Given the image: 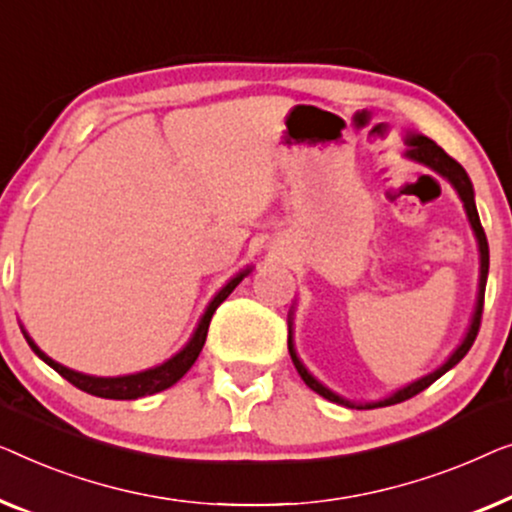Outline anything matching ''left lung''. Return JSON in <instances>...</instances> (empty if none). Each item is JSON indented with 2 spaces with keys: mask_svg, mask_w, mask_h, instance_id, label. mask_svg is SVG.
Masks as SVG:
<instances>
[{
  "mask_svg": "<svg viewBox=\"0 0 512 512\" xmlns=\"http://www.w3.org/2000/svg\"><path fill=\"white\" fill-rule=\"evenodd\" d=\"M406 157L410 160L424 164V167L434 169L436 174H441L443 178H448V181L455 185V190L459 197L464 201V208H466V215H469V222L475 232V239H478V246H480V292H478V304H475V313H473V320H471V327L466 331L462 345H457V350L452 352L448 357V362L443 366H438L434 373H429V376H424L420 380H415V383H410L403 387V390H397L392 394V397H387L383 401H371V403H352L348 399L338 397L331 390H327L325 385L318 383L311 373L306 371V366L299 362L297 352H294V345H292V311H290V320H287V325H290V336H287V348H290V357L294 366H297L299 376L304 378V383L311 387L313 392H318L320 397H325L329 401H336V403H343V406L348 408H383V406H394V403H401L410 397H415V394H420L422 390H427L431 383H436L438 378L443 376L445 371H450L452 366L459 364L464 359L466 352L471 350V345L475 341V336H478L480 331V320H482V306H485V285H487V271H489V246H487V236H485V229L480 225V218H478V208H475V201H473V185L469 181V176H466V171L462 164L457 160H452V157L445 153L441 146H436L434 141L427 139V136L422 134H408L406 136Z\"/></svg>",
  "mask_w": 512,
  "mask_h": 512,
  "instance_id": "1",
  "label": "left lung"
}]
</instances>
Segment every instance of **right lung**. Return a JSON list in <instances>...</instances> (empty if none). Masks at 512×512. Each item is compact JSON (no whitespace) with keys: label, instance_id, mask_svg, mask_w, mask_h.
Listing matches in <instances>:
<instances>
[{"label":"right lung","instance_id":"obj_1","mask_svg":"<svg viewBox=\"0 0 512 512\" xmlns=\"http://www.w3.org/2000/svg\"><path fill=\"white\" fill-rule=\"evenodd\" d=\"M250 273V269H243L241 273H236V276L229 280V283L222 287V290L215 294L211 304H208L206 313L201 315L197 329H194V334L190 341H187L185 348L181 352H176L174 357L167 359V362L155 366V369H148V371H141V373H132V376H118V378H97V376H85V373H78V371H71L67 366L57 364L50 359L46 352H41L37 345L30 336L25 334L27 343H30V348L37 352V355L46 362L50 369H55L60 373L62 378H67L71 385L78 387V390L92 394V397H102V399H139V397H148V394H155V392H162L171 387L174 383H178L187 371H190V366L197 362L201 348H204L206 343V334H208V325H211V318L215 313V308H218L222 301H225L229 294L234 292V287L241 283L243 278H246Z\"/></svg>","mask_w":512,"mask_h":512}]
</instances>
